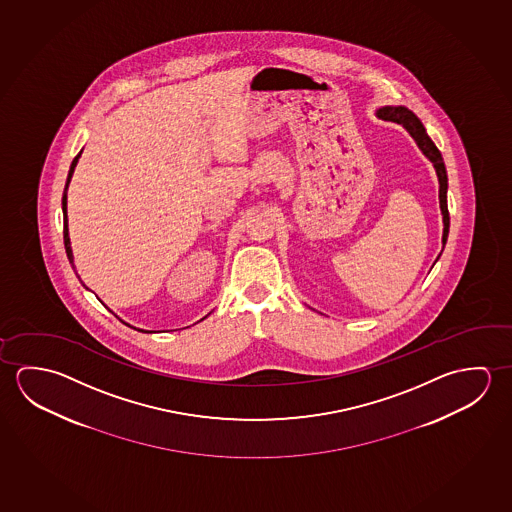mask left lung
I'll list each match as a JSON object with an SVG mask.
<instances>
[{
  "instance_id": "obj_1",
  "label": "left lung",
  "mask_w": 512,
  "mask_h": 512,
  "mask_svg": "<svg viewBox=\"0 0 512 512\" xmlns=\"http://www.w3.org/2000/svg\"><path fill=\"white\" fill-rule=\"evenodd\" d=\"M377 118L384 119V121H393L402 125L412 139L418 144L421 153L427 157L432 166L436 169L437 180H439V209L443 214V248L448 239V230H450V214H448V203H446V191H448V176H446V168H444V160L441 157V151L437 150L436 144L432 143V139L428 137L427 130L423 123L419 121L418 116L412 110L403 107V105H386L377 109ZM439 259V257H437ZM436 259V262H437ZM434 262V264H436Z\"/></svg>"
}]
</instances>
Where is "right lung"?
<instances>
[{"instance_id":"obj_1","label":"right lung","mask_w":512,"mask_h":512,"mask_svg":"<svg viewBox=\"0 0 512 512\" xmlns=\"http://www.w3.org/2000/svg\"><path fill=\"white\" fill-rule=\"evenodd\" d=\"M80 155H82V150L80 153L76 155L73 162H71V168H69L68 180H66V187H64V194H62V212H64V246H66V253H68L69 262H71V266L75 268V259H73V250H71V241H69V228H68V189L69 182H71V178H73V173H75L76 164H78V159H80ZM87 289V287H85ZM207 318V316H205ZM202 318L200 321H203Z\"/></svg>"}]
</instances>
